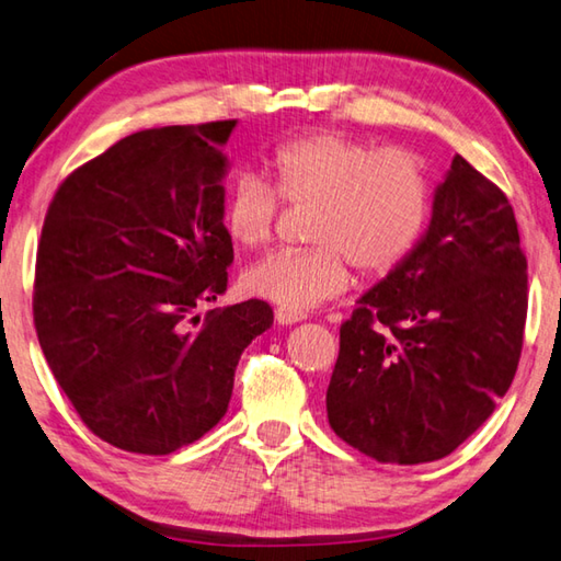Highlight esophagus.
Instances as JSON below:
<instances>
[{
	"instance_id": "obj_1",
	"label": "esophagus",
	"mask_w": 561,
	"mask_h": 561,
	"mask_svg": "<svg viewBox=\"0 0 561 561\" xmlns=\"http://www.w3.org/2000/svg\"><path fill=\"white\" fill-rule=\"evenodd\" d=\"M274 319H277V323H282V325H289V323H297V321H301L304 316H301V313H291V311L277 309V311H274Z\"/></svg>"
}]
</instances>
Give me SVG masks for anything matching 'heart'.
<instances>
[{"label": "heart", "instance_id": "obj_1", "mask_svg": "<svg viewBox=\"0 0 561 561\" xmlns=\"http://www.w3.org/2000/svg\"><path fill=\"white\" fill-rule=\"evenodd\" d=\"M274 188L242 174L222 203V228L238 248H264L282 201L313 208L307 250H279L245 272V289L291 313L335 299L353 279H382L420 245L432 216V181L420 154L319 129L272 151Z\"/></svg>", "mask_w": 561, "mask_h": 561}]
</instances>
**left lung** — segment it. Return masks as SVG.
Masks as SVG:
<instances>
[{
    "label": "left lung",
    "mask_w": 561,
    "mask_h": 561,
    "mask_svg": "<svg viewBox=\"0 0 561 561\" xmlns=\"http://www.w3.org/2000/svg\"><path fill=\"white\" fill-rule=\"evenodd\" d=\"M525 319L513 206L454 157L420 245L341 323L325 390L331 430L380 463L449 456L511 387Z\"/></svg>",
    "instance_id": "8db88e82"
}]
</instances>
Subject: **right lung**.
I'll return each mask as SVG.
<instances>
[{
	"label": "right lung",
	"instance_id": "add662e5",
	"mask_svg": "<svg viewBox=\"0 0 561 561\" xmlns=\"http://www.w3.org/2000/svg\"><path fill=\"white\" fill-rule=\"evenodd\" d=\"M238 119L141 129L85 161L48 203L34 325L90 432L164 456L220 422L242 351L267 331L250 299L196 316L228 287L222 157Z\"/></svg>",
	"mask_w": 561,
	"mask_h": 561
}]
</instances>
